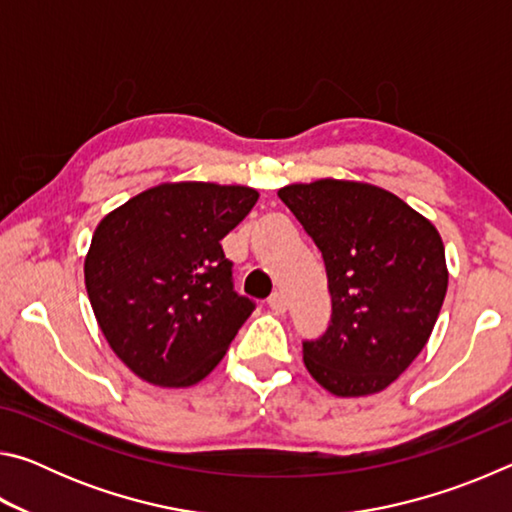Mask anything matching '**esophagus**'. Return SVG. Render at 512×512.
I'll return each mask as SVG.
<instances>
[{"mask_svg":"<svg viewBox=\"0 0 512 512\" xmlns=\"http://www.w3.org/2000/svg\"><path fill=\"white\" fill-rule=\"evenodd\" d=\"M268 307H271L275 314H284V311H287V300H284L280 291H275L273 296L268 298Z\"/></svg>","mask_w":512,"mask_h":512,"instance_id":"esophagus-1","label":"esophagus"}]
</instances>
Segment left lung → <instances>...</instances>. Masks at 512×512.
Wrapping results in <instances>:
<instances>
[{
    "label": "left lung",
    "mask_w": 512,
    "mask_h": 512,
    "mask_svg": "<svg viewBox=\"0 0 512 512\" xmlns=\"http://www.w3.org/2000/svg\"><path fill=\"white\" fill-rule=\"evenodd\" d=\"M277 196L323 253L332 320L302 343L332 395L384 391L427 345L447 293L445 246L429 219L386 189L323 178Z\"/></svg>",
    "instance_id": "obj_1"
}]
</instances>
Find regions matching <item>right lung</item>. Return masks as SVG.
<instances>
[{"label": "right lung", "mask_w": 512, "mask_h": 512, "mask_svg": "<svg viewBox=\"0 0 512 512\" xmlns=\"http://www.w3.org/2000/svg\"><path fill=\"white\" fill-rule=\"evenodd\" d=\"M257 198L244 185L164 183L97 225L85 289L112 352L140 379L198 384L253 314L255 302L232 289L221 239Z\"/></svg>", "instance_id": "1"}]
</instances>
